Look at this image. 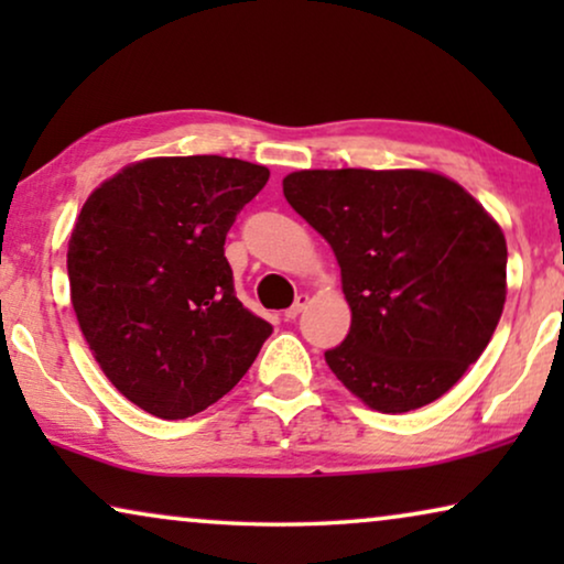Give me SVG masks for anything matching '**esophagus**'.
Returning <instances> with one entry per match:
<instances>
[{
	"mask_svg": "<svg viewBox=\"0 0 564 564\" xmlns=\"http://www.w3.org/2000/svg\"><path fill=\"white\" fill-rule=\"evenodd\" d=\"M305 305H307V295H297V297H295V303H292V305L288 307V311H284V318H288V321H295L297 315L305 311Z\"/></svg>",
	"mask_w": 564,
	"mask_h": 564,
	"instance_id": "esophagus-1",
	"label": "esophagus"
}]
</instances>
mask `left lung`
<instances>
[{"label": "left lung", "mask_w": 564, "mask_h": 564, "mask_svg": "<svg viewBox=\"0 0 564 564\" xmlns=\"http://www.w3.org/2000/svg\"><path fill=\"white\" fill-rule=\"evenodd\" d=\"M284 197L334 249L351 328L326 361L369 408L442 398L492 338L506 238L477 199L434 172L307 169Z\"/></svg>", "instance_id": "8db88e82"}]
</instances>
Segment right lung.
Returning a JSON list of instances; mask_svg holds the SVG:
<instances>
[{
    "instance_id": "obj_1",
    "label": "right lung",
    "mask_w": 564,
    "mask_h": 564,
    "mask_svg": "<svg viewBox=\"0 0 564 564\" xmlns=\"http://www.w3.org/2000/svg\"><path fill=\"white\" fill-rule=\"evenodd\" d=\"M267 180L241 159H145L84 203L66 253L76 321L145 413L176 421L218 403L272 334L236 297L223 249Z\"/></svg>"
}]
</instances>
